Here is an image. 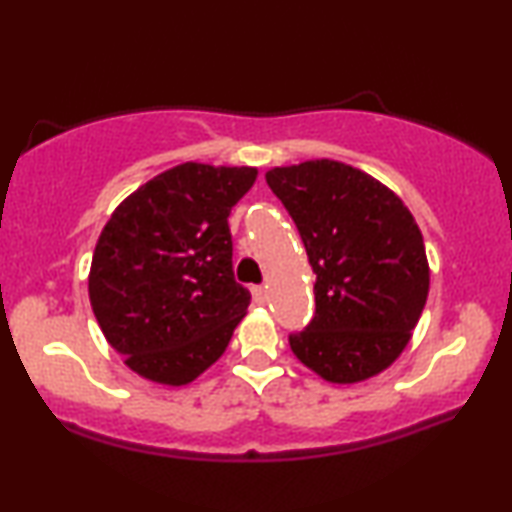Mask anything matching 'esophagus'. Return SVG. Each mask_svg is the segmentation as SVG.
<instances>
[{"label":"esophagus","mask_w":512,"mask_h":512,"mask_svg":"<svg viewBox=\"0 0 512 512\" xmlns=\"http://www.w3.org/2000/svg\"><path fill=\"white\" fill-rule=\"evenodd\" d=\"M251 296H254L256 303H265V298H268V289H265V286H251Z\"/></svg>","instance_id":"obj_1"}]
</instances>
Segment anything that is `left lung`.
I'll return each instance as SVG.
<instances>
[{
	"label": "left lung",
	"mask_w": 512,
	"mask_h": 512,
	"mask_svg": "<svg viewBox=\"0 0 512 512\" xmlns=\"http://www.w3.org/2000/svg\"><path fill=\"white\" fill-rule=\"evenodd\" d=\"M317 275L314 317L293 354L328 382L352 384L396 361L429 296L424 240L401 198L370 174L307 160L265 174Z\"/></svg>",
	"instance_id": "8db88e82"
}]
</instances>
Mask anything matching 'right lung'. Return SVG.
I'll return each instance as SVG.
<instances>
[{
    "label": "right lung",
    "mask_w": 512,
    "mask_h": 512,
    "mask_svg": "<svg viewBox=\"0 0 512 512\" xmlns=\"http://www.w3.org/2000/svg\"><path fill=\"white\" fill-rule=\"evenodd\" d=\"M254 167H172L104 226L88 293L104 338L146 380L188 384L226 352L251 293L235 282L230 209Z\"/></svg>",
    "instance_id": "right-lung-1"
}]
</instances>
